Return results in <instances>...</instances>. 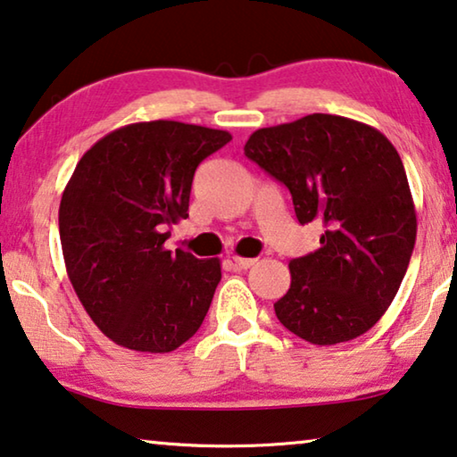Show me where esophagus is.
Wrapping results in <instances>:
<instances>
[{
	"label": "esophagus",
	"mask_w": 457,
	"mask_h": 457,
	"mask_svg": "<svg viewBox=\"0 0 457 457\" xmlns=\"http://www.w3.org/2000/svg\"><path fill=\"white\" fill-rule=\"evenodd\" d=\"M234 262H236V267H240V269H250V267H254V264H256V258L234 256Z\"/></svg>",
	"instance_id": "34e87169"
}]
</instances>
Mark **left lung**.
I'll list each match as a JSON object with an SVG mask.
<instances>
[{
  "mask_svg": "<svg viewBox=\"0 0 457 457\" xmlns=\"http://www.w3.org/2000/svg\"><path fill=\"white\" fill-rule=\"evenodd\" d=\"M244 154L289 188L302 226L324 228L320 248L289 262L278 322L312 345L365 335L396 297L417 240L396 147L365 122L314 112L258 129Z\"/></svg>",
  "mask_w": 457,
  "mask_h": 457,
  "instance_id": "obj_1",
  "label": "left lung"
}]
</instances>
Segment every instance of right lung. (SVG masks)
I'll use <instances>...</instances> for the list:
<instances>
[{
    "label": "right lung",
    "mask_w": 457,
    "mask_h": 457,
    "mask_svg": "<svg viewBox=\"0 0 457 457\" xmlns=\"http://www.w3.org/2000/svg\"><path fill=\"white\" fill-rule=\"evenodd\" d=\"M228 131L179 120L114 129L81 155L59 205L67 277L104 335L125 349L170 353L201 328L220 258L170 252L168 228L188 217L199 163Z\"/></svg>",
    "instance_id": "1"
}]
</instances>
